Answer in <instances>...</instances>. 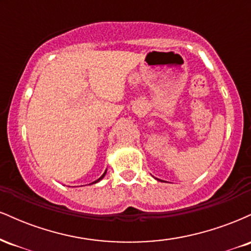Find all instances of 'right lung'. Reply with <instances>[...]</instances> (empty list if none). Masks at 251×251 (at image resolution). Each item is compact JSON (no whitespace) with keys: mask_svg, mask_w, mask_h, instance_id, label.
<instances>
[{"mask_svg":"<svg viewBox=\"0 0 251 251\" xmlns=\"http://www.w3.org/2000/svg\"><path fill=\"white\" fill-rule=\"evenodd\" d=\"M106 171H107V170H106ZM106 171H105V172H103V175L101 176V177H100V178H99V179L94 180V181H93V183H91V184H96V183H98V181H100V180H101V179H102V178H103V177H105V175H106Z\"/></svg>","mask_w":251,"mask_h":251,"instance_id":"right-lung-1","label":"right lung"}]
</instances>
